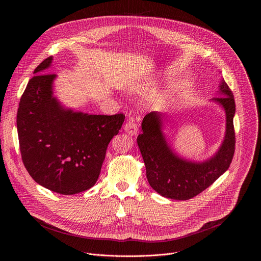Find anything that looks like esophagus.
Wrapping results in <instances>:
<instances>
[{
	"label": "esophagus",
	"instance_id": "1",
	"mask_svg": "<svg viewBox=\"0 0 261 261\" xmlns=\"http://www.w3.org/2000/svg\"><path fill=\"white\" fill-rule=\"evenodd\" d=\"M124 130L129 134V135H136L138 132V127L137 125L132 121L129 120L125 125H124Z\"/></svg>",
	"mask_w": 261,
	"mask_h": 261
}]
</instances>
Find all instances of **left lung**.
<instances>
[{"instance_id": "left-lung-1", "label": "left lung", "mask_w": 261, "mask_h": 261, "mask_svg": "<svg viewBox=\"0 0 261 261\" xmlns=\"http://www.w3.org/2000/svg\"><path fill=\"white\" fill-rule=\"evenodd\" d=\"M217 93L219 97L211 101L225 111V134L217 152L206 160H189L174 152L163 132L167 117L165 114L152 111L143 118L142 133L137 137V144L148 184L160 195L175 200L190 199L210 187L228 169L234 154L236 103L224 80H221Z\"/></svg>"}]
</instances>
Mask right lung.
Wrapping results in <instances>:
<instances>
[{
	"mask_svg": "<svg viewBox=\"0 0 261 261\" xmlns=\"http://www.w3.org/2000/svg\"><path fill=\"white\" fill-rule=\"evenodd\" d=\"M53 57L34 71L20 98L16 126L21 159L33 179L64 195L84 192L96 184L109 141L125 120L89 115L64 106L54 96L57 74L45 72Z\"/></svg>",
	"mask_w": 261,
	"mask_h": 261,
	"instance_id": "obj_1",
	"label": "right lung"
}]
</instances>
